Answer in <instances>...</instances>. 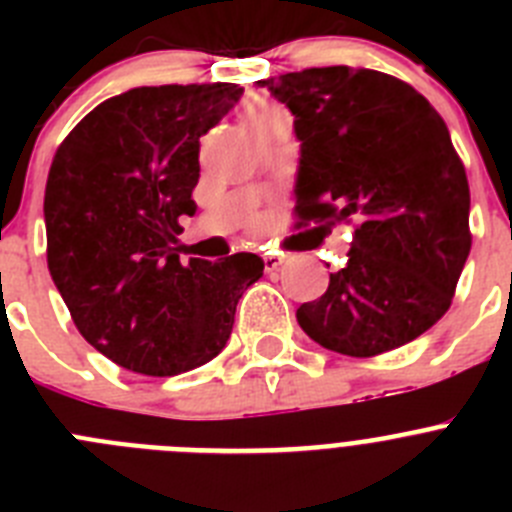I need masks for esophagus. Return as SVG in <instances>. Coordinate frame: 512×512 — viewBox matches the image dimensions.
Here are the masks:
<instances>
[{
    "instance_id": "1",
    "label": "esophagus",
    "mask_w": 512,
    "mask_h": 512,
    "mask_svg": "<svg viewBox=\"0 0 512 512\" xmlns=\"http://www.w3.org/2000/svg\"><path fill=\"white\" fill-rule=\"evenodd\" d=\"M282 264H284V259L279 256V253H264V269L269 271V274L279 271V266Z\"/></svg>"
}]
</instances>
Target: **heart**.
Listing matches in <instances>:
<instances>
[{
    "instance_id": "1",
    "label": "heart",
    "mask_w": 512,
    "mask_h": 512,
    "mask_svg": "<svg viewBox=\"0 0 512 512\" xmlns=\"http://www.w3.org/2000/svg\"><path fill=\"white\" fill-rule=\"evenodd\" d=\"M269 110H277V107H271V104H251L246 112V117L251 115H261V112H269Z\"/></svg>"
}]
</instances>
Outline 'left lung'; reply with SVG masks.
<instances>
[{
	"label": "left lung",
	"instance_id": "8db88e82",
	"mask_svg": "<svg viewBox=\"0 0 512 512\" xmlns=\"http://www.w3.org/2000/svg\"><path fill=\"white\" fill-rule=\"evenodd\" d=\"M295 115L300 225L354 223L348 264L297 323L323 348L377 356L449 310L467 264L469 182L433 104L390 74L325 66L259 81Z\"/></svg>",
	"mask_w": 512,
	"mask_h": 512
}]
</instances>
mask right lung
<instances>
[{"label":"right lung","mask_w":512,"mask_h":512,"mask_svg":"<svg viewBox=\"0 0 512 512\" xmlns=\"http://www.w3.org/2000/svg\"><path fill=\"white\" fill-rule=\"evenodd\" d=\"M238 84L138 87L71 130L45 184L48 269L79 333L130 372L174 377L215 359L235 305L264 274L256 253L179 261L194 215L200 138L241 99Z\"/></svg>","instance_id":"right-lung-1"}]
</instances>
